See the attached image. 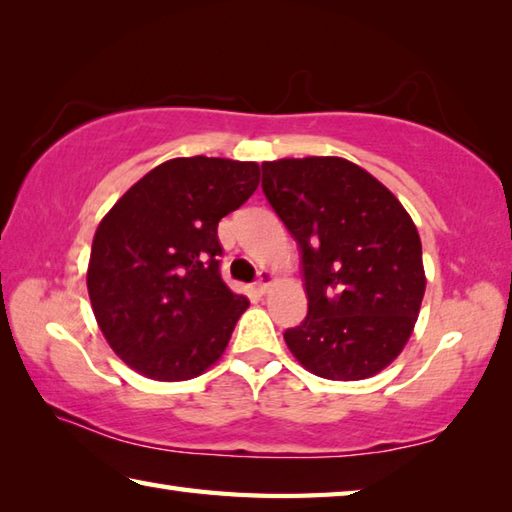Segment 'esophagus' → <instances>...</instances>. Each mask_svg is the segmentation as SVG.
Returning a JSON list of instances; mask_svg holds the SVG:
<instances>
[{"label": "esophagus", "instance_id": "34e87169", "mask_svg": "<svg viewBox=\"0 0 512 512\" xmlns=\"http://www.w3.org/2000/svg\"><path fill=\"white\" fill-rule=\"evenodd\" d=\"M273 280H275V275L271 273V271H262V273H259V280H257V291L259 293H266L268 291V286H271L273 284Z\"/></svg>", "mask_w": 512, "mask_h": 512}]
</instances>
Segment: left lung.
<instances>
[{"label":"left lung","mask_w":512,"mask_h":512,"mask_svg":"<svg viewBox=\"0 0 512 512\" xmlns=\"http://www.w3.org/2000/svg\"><path fill=\"white\" fill-rule=\"evenodd\" d=\"M262 190L302 253L309 313L284 331L329 380L383 371L410 340L425 293L421 237L383 183L338 156L262 163Z\"/></svg>","instance_id":"1"}]
</instances>
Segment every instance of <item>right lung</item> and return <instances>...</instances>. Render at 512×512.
Instances as JSON below:
<instances>
[{
    "instance_id": "1",
    "label": "right lung",
    "mask_w": 512,
    "mask_h": 512,
    "mask_svg": "<svg viewBox=\"0 0 512 512\" xmlns=\"http://www.w3.org/2000/svg\"><path fill=\"white\" fill-rule=\"evenodd\" d=\"M259 185V165L165 161L116 201L96 230L87 288L116 356L152 380H190L226 351L244 295L219 275L217 226Z\"/></svg>"
}]
</instances>
